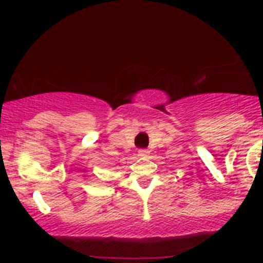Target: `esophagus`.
I'll return each instance as SVG.
<instances>
[{
	"instance_id": "1",
	"label": "esophagus",
	"mask_w": 263,
	"mask_h": 263,
	"mask_svg": "<svg viewBox=\"0 0 263 263\" xmlns=\"http://www.w3.org/2000/svg\"><path fill=\"white\" fill-rule=\"evenodd\" d=\"M139 156H141V158H147L148 155H150V151L146 150V148H141V150H139Z\"/></svg>"
}]
</instances>
